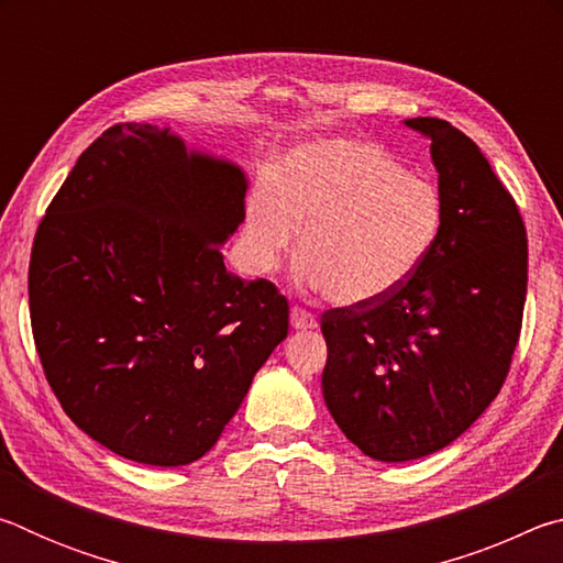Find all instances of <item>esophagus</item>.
I'll use <instances>...</instances> for the list:
<instances>
[{
	"label": "esophagus",
	"mask_w": 563,
	"mask_h": 563,
	"mask_svg": "<svg viewBox=\"0 0 563 563\" xmlns=\"http://www.w3.org/2000/svg\"><path fill=\"white\" fill-rule=\"evenodd\" d=\"M290 325H292L295 330H316V328H318V320H316V316H312V312H308V310L292 308V310H290Z\"/></svg>",
	"instance_id": "esophagus-1"
}]
</instances>
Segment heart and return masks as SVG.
<instances>
[{"instance_id":"obj_1","label":"heart","mask_w":563,"mask_h":563,"mask_svg":"<svg viewBox=\"0 0 563 563\" xmlns=\"http://www.w3.org/2000/svg\"><path fill=\"white\" fill-rule=\"evenodd\" d=\"M442 194L375 144L328 139L292 148L245 206L247 263L273 273L298 243L300 283L340 305L395 292L442 233Z\"/></svg>"}]
</instances>
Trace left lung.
I'll return each instance as SVG.
<instances>
[{
	"label": "left lung",
	"instance_id": "1",
	"mask_svg": "<svg viewBox=\"0 0 563 563\" xmlns=\"http://www.w3.org/2000/svg\"><path fill=\"white\" fill-rule=\"evenodd\" d=\"M432 141L444 221L430 258L375 302L322 312V397L379 462L452 444L499 395L527 300V228L479 146L450 121L407 119Z\"/></svg>",
	"mask_w": 563,
	"mask_h": 563
}]
</instances>
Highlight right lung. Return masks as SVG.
Here are the masks:
<instances>
[{"instance_id": "add662e5", "label": "right lung", "mask_w": 563, "mask_h": 563, "mask_svg": "<svg viewBox=\"0 0 563 563\" xmlns=\"http://www.w3.org/2000/svg\"><path fill=\"white\" fill-rule=\"evenodd\" d=\"M247 180L154 123H117L46 208L30 263L36 352L64 412L151 466L213 450L271 352L288 300L225 271Z\"/></svg>"}]
</instances>
